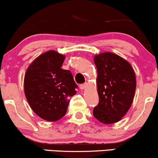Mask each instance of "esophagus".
Listing matches in <instances>:
<instances>
[{"mask_svg": "<svg viewBox=\"0 0 158 158\" xmlns=\"http://www.w3.org/2000/svg\"><path fill=\"white\" fill-rule=\"evenodd\" d=\"M87 85L86 83H85V84H82V85H79V87H80L81 90H85V89L87 87Z\"/></svg>", "mask_w": 158, "mask_h": 158, "instance_id": "obj_1", "label": "esophagus"}]
</instances>
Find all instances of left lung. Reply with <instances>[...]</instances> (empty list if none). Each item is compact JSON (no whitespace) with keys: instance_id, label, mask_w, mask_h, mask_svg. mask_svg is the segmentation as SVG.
Returning <instances> with one entry per match:
<instances>
[{"instance_id":"1","label":"left lung","mask_w":158,"mask_h":158,"mask_svg":"<svg viewBox=\"0 0 158 158\" xmlns=\"http://www.w3.org/2000/svg\"><path fill=\"white\" fill-rule=\"evenodd\" d=\"M97 68L98 104L94 117L110 124L121 120L130 110L136 89L135 73L132 65L118 55L104 52L94 56Z\"/></svg>"}]
</instances>
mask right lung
<instances>
[{"mask_svg":"<svg viewBox=\"0 0 158 158\" xmlns=\"http://www.w3.org/2000/svg\"><path fill=\"white\" fill-rule=\"evenodd\" d=\"M65 56L48 51L29 64L24 77V93L30 107L41 118L56 121L67 112L69 98L77 85L70 71L61 68Z\"/></svg>","mask_w":158,"mask_h":158,"instance_id":"1","label":"right lung"}]
</instances>
